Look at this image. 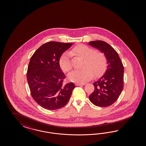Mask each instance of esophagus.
I'll use <instances>...</instances> for the list:
<instances>
[{
    "label": "esophagus",
    "mask_w": 146,
    "mask_h": 146,
    "mask_svg": "<svg viewBox=\"0 0 146 146\" xmlns=\"http://www.w3.org/2000/svg\"><path fill=\"white\" fill-rule=\"evenodd\" d=\"M86 84V83H76V86H81V85H84Z\"/></svg>",
    "instance_id": "1"
}]
</instances>
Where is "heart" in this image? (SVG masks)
<instances>
[{"label":"heart","mask_w":146,"mask_h":146,"mask_svg":"<svg viewBox=\"0 0 146 146\" xmlns=\"http://www.w3.org/2000/svg\"><path fill=\"white\" fill-rule=\"evenodd\" d=\"M70 53L84 59L80 71H74L68 75V79L73 82H82L98 76L106 69L107 59L105 53L101 51H96L87 45L80 44L72 48ZM59 65L65 72H68L72 68L68 53H63L59 59Z\"/></svg>","instance_id":"obj_1"}]
</instances>
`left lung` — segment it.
I'll list each match as a JSON object with an SVG mask.
<instances>
[{"mask_svg": "<svg viewBox=\"0 0 146 146\" xmlns=\"http://www.w3.org/2000/svg\"><path fill=\"white\" fill-rule=\"evenodd\" d=\"M89 44L105 53L108 64L105 74L93 84L95 89L89 99L96 106H110L118 100L123 89V64L116 51L106 42L94 40Z\"/></svg>", "mask_w": 146, "mask_h": 146, "instance_id": "obj_1", "label": "left lung"}]
</instances>
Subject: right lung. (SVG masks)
<instances>
[{
    "mask_svg": "<svg viewBox=\"0 0 146 146\" xmlns=\"http://www.w3.org/2000/svg\"><path fill=\"white\" fill-rule=\"evenodd\" d=\"M72 45L49 42L41 45L31 56L27 79L34 101L44 109L53 110L65 106L75 86L64 84L65 75L59 65L62 54Z\"/></svg>",
    "mask_w": 146,
    "mask_h": 146,
    "instance_id": "obj_1",
    "label": "right lung"
}]
</instances>
